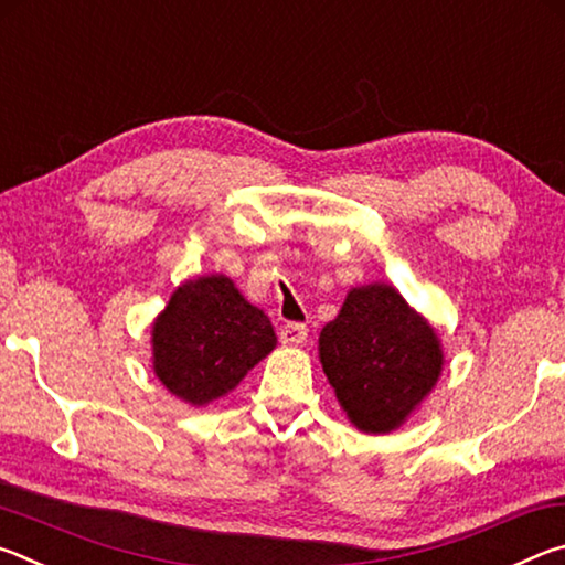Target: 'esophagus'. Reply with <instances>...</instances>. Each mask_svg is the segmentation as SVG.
I'll list each match as a JSON object with an SVG mask.
<instances>
[{
  "instance_id": "obj_1",
  "label": "esophagus",
  "mask_w": 565,
  "mask_h": 565,
  "mask_svg": "<svg viewBox=\"0 0 565 565\" xmlns=\"http://www.w3.org/2000/svg\"><path fill=\"white\" fill-rule=\"evenodd\" d=\"M306 337H309V329H306L303 323H296V321L286 323V327H281V331H279V339L284 347H301Z\"/></svg>"
}]
</instances>
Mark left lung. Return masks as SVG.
I'll use <instances>...</instances> for the list:
<instances>
[{
	"instance_id": "left-lung-1",
	"label": "left lung",
	"mask_w": 565,
	"mask_h": 565,
	"mask_svg": "<svg viewBox=\"0 0 565 565\" xmlns=\"http://www.w3.org/2000/svg\"><path fill=\"white\" fill-rule=\"evenodd\" d=\"M319 361L339 406L363 434H391L424 404L444 349L424 313L388 284L356 286L319 333Z\"/></svg>"
}]
</instances>
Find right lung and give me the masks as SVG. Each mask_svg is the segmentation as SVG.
<instances>
[{
  "instance_id": "add662e5",
  "label": "right lung",
  "mask_w": 565,
  "mask_h": 565,
  "mask_svg": "<svg viewBox=\"0 0 565 565\" xmlns=\"http://www.w3.org/2000/svg\"><path fill=\"white\" fill-rule=\"evenodd\" d=\"M274 349L269 317L224 274L179 284L151 323L154 374L189 406L226 396Z\"/></svg>"
}]
</instances>
